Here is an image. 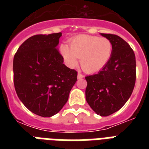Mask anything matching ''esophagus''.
Returning <instances> with one entry per match:
<instances>
[{
    "label": "esophagus",
    "mask_w": 149,
    "mask_h": 149,
    "mask_svg": "<svg viewBox=\"0 0 149 149\" xmlns=\"http://www.w3.org/2000/svg\"><path fill=\"white\" fill-rule=\"evenodd\" d=\"M84 77V75L82 74V73H80V72H79V73H78V75H77V78H78V79H83Z\"/></svg>",
    "instance_id": "obj_1"
}]
</instances>
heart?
<instances>
[{
	"instance_id": "b5f03b06",
	"label": "heart",
	"mask_w": 149,
	"mask_h": 149,
	"mask_svg": "<svg viewBox=\"0 0 149 149\" xmlns=\"http://www.w3.org/2000/svg\"><path fill=\"white\" fill-rule=\"evenodd\" d=\"M113 45L108 38L79 35L66 44L60 45V53L70 67H75L80 58V65L86 72L93 73L102 70L110 60Z\"/></svg>"
}]
</instances>
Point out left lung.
Listing matches in <instances>:
<instances>
[{
    "label": "left lung",
    "instance_id": "8db88e82",
    "mask_svg": "<svg viewBox=\"0 0 149 149\" xmlns=\"http://www.w3.org/2000/svg\"><path fill=\"white\" fill-rule=\"evenodd\" d=\"M111 40L113 52L105 67L85 77L86 100L97 114L106 117L120 110L132 95L136 79L134 51L119 36L100 33Z\"/></svg>",
    "mask_w": 149,
    "mask_h": 149
}]
</instances>
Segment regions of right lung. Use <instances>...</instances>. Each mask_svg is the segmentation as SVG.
<instances>
[{
  "label": "right lung",
  "instance_id": "1",
  "mask_svg": "<svg viewBox=\"0 0 149 149\" xmlns=\"http://www.w3.org/2000/svg\"><path fill=\"white\" fill-rule=\"evenodd\" d=\"M61 36V32L31 36L18 48L13 61L17 97L29 111L44 118L63 108L77 80V72L63 64L57 49Z\"/></svg>",
  "mask_w": 149,
  "mask_h": 149
}]
</instances>
